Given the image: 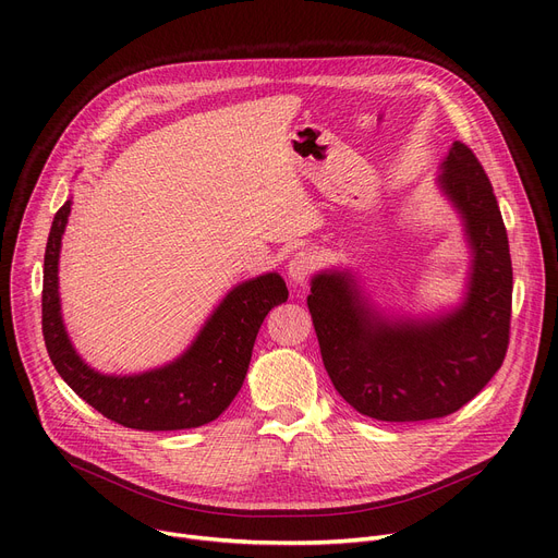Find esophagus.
I'll list each match as a JSON object with an SVG mask.
<instances>
[{"mask_svg": "<svg viewBox=\"0 0 558 558\" xmlns=\"http://www.w3.org/2000/svg\"><path fill=\"white\" fill-rule=\"evenodd\" d=\"M316 267H318L316 255L305 248V251H299L294 257L289 259V267L287 269H289V278L291 280H294L296 284H303V282H307L312 278Z\"/></svg>", "mask_w": 558, "mask_h": 558, "instance_id": "34e87169", "label": "esophagus"}]
</instances>
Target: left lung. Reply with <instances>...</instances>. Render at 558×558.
Here are the masks:
<instances>
[{
    "label": "left lung",
    "mask_w": 558,
    "mask_h": 558,
    "mask_svg": "<svg viewBox=\"0 0 558 558\" xmlns=\"http://www.w3.org/2000/svg\"><path fill=\"white\" fill-rule=\"evenodd\" d=\"M441 187L465 219L475 253L465 303L438 320H385L343 274H318L307 299L326 371L360 414L416 423L454 414L502 366L511 335L513 269L500 205L463 142L444 162Z\"/></svg>",
    "instance_id": "left-lung-1"
}]
</instances>
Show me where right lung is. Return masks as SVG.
Returning a JSON list of instances; mask_svg holds the SVG:
<instances>
[{
	"instance_id": "1",
	"label": "right lung",
	"mask_w": 558,
	"mask_h": 558,
	"mask_svg": "<svg viewBox=\"0 0 558 558\" xmlns=\"http://www.w3.org/2000/svg\"><path fill=\"white\" fill-rule=\"evenodd\" d=\"M68 215L70 201L53 217L43 276V337L58 375L78 398L117 425L171 432L213 423L244 385L264 316L287 301L284 280L267 274L234 287L192 348L173 364L133 377H108L78 360L61 320L58 251Z\"/></svg>"
}]
</instances>
